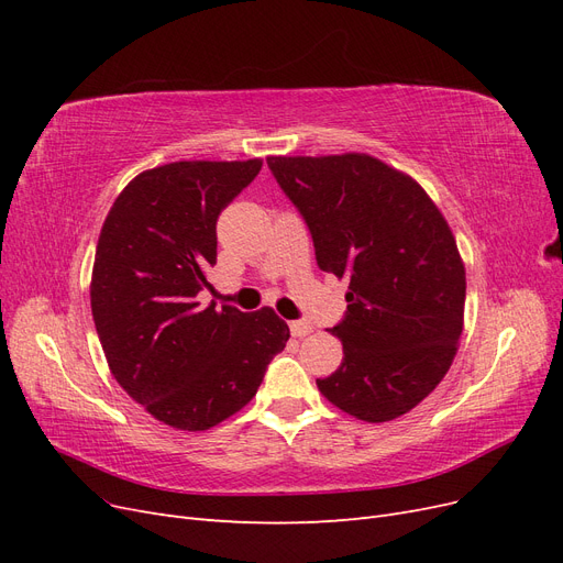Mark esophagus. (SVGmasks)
<instances>
[{
    "label": "esophagus",
    "mask_w": 563,
    "mask_h": 563,
    "mask_svg": "<svg viewBox=\"0 0 563 563\" xmlns=\"http://www.w3.org/2000/svg\"><path fill=\"white\" fill-rule=\"evenodd\" d=\"M288 329H291V335H296V338H305L312 333V327L308 321H291L288 323Z\"/></svg>",
    "instance_id": "34e87169"
}]
</instances>
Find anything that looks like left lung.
Listing matches in <instances>:
<instances>
[{"mask_svg":"<svg viewBox=\"0 0 563 563\" xmlns=\"http://www.w3.org/2000/svg\"><path fill=\"white\" fill-rule=\"evenodd\" d=\"M308 225L317 265L350 279L347 312L329 329L343 364L317 380L340 411L395 420L446 376L465 314L455 236L422 187L368 155L267 157Z\"/></svg>","mask_w":563,"mask_h":563,"instance_id":"left-lung-1","label":"left lung"}]
</instances>
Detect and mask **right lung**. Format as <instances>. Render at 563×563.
Wrapping results in <instances>:
<instances>
[{
  "label": "right lung",
  "instance_id": "obj_1",
  "mask_svg": "<svg viewBox=\"0 0 563 563\" xmlns=\"http://www.w3.org/2000/svg\"><path fill=\"white\" fill-rule=\"evenodd\" d=\"M263 162H174L135 176L98 236L91 312L112 376L150 416L201 432L258 391L288 327L275 310L201 308L216 223Z\"/></svg>",
  "mask_w": 563,
  "mask_h": 563
}]
</instances>
